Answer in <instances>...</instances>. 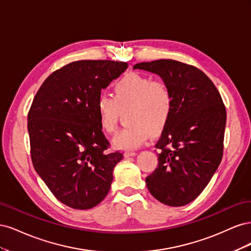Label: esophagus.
<instances>
[{
    "instance_id": "obj_1",
    "label": "esophagus",
    "mask_w": 251,
    "mask_h": 251,
    "mask_svg": "<svg viewBox=\"0 0 251 251\" xmlns=\"http://www.w3.org/2000/svg\"><path fill=\"white\" fill-rule=\"evenodd\" d=\"M136 155H137V153H136V151H125V154H124V156H125L126 158H128V157H134V156H136Z\"/></svg>"
}]
</instances>
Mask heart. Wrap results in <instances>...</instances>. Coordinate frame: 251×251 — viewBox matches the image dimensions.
I'll use <instances>...</instances> for the list:
<instances>
[{
  "mask_svg": "<svg viewBox=\"0 0 251 251\" xmlns=\"http://www.w3.org/2000/svg\"><path fill=\"white\" fill-rule=\"evenodd\" d=\"M96 109L101 130L108 134L116 131L120 111H130L127 127L112 140L120 150H134L146 142L149 135H157L165 127L172 114L173 95L164 81L140 73L131 72L113 86V98L98 97Z\"/></svg>",
  "mask_w": 251,
  "mask_h": 251,
  "instance_id": "heart-1",
  "label": "heart"
}]
</instances>
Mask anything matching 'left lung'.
<instances>
[{"instance_id": "8db88e82", "label": "left lung", "mask_w": 251, "mask_h": 251, "mask_svg": "<svg viewBox=\"0 0 251 251\" xmlns=\"http://www.w3.org/2000/svg\"><path fill=\"white\" fill-rule=\"evenodd\" d=\"M159 75L173 95V109L156 148L157 169L147 177L149 192L169 206L194 201L223 156L226 110L221 95L201 70L173 59L136 64Z\"/></svg>"}]
</instances>
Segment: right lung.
I'll list each match as a JSON object with an SVG mask.
<instances>
[{"mask_svg":"<svg viewBox=\"0 0 251 251\" xmlns=\"http://www.w3.org/2000/svg\"><path fill=\"white\" fill-rule=\"evenodd\" d=\"M127 68L113 60H77L53 72L37 91L28 113L34 170L55 198L89 209L108 195L123 154L108 153L109 141L96 103Z\"/></svg>","mask_w":251,"mask_h":251,"instance_id":"right-lung-1","label":"right lung"}]
</instances>
